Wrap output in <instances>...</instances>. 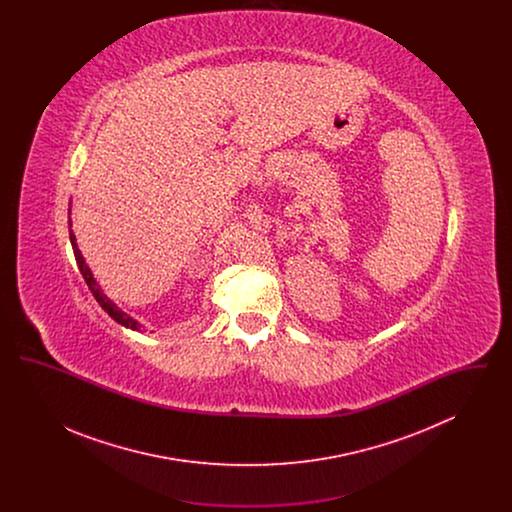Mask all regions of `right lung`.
I'll return each mask as SVG.
<instances>
[{
	"instance_id": "add662e5",
	"label": "right lung",
	"mask_w": 512,
	"mask_h": 512,
	"mask_svg": "<svg viewBox=\"0 0 512 512\" xmlns=\"http://www.w3.org/2000/svg\"><path fill=\"white\" fill-rule=\"evenodd\" d=\"M69 236H71V244H73L76 265L80 268V274L84 276V282L88 284L90 292L94 293V297H96V301L101 305V309H103L109 317L113 318V320H117L119 324H122V326L132 328V330H142V324H140V322H136L134 318L126 317L122 311H119V309L115 307V303H113V301H109V299L101 293L98 284H96V280H94V276H92V272H90V268L86 267V263H84L82 255H80V249H78V245H76V238H74L73 230H71V228H69Z\"/></svg>"
}]
</instances>
